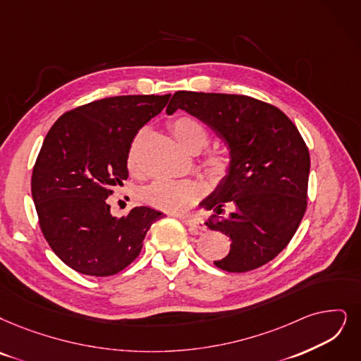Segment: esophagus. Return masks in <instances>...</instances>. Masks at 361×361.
<instances>
[{
  "instance_id": "1",
  "label": "esophagus",
  "mask_w": 361,
  "mask_h": 361,
  "mask_svg": "<svg viewBox=\"0 0 361 361\" xmlns=\"http://www.w3.org/2000/svg\"><path fill=\"white\" fill-rule=\"evenodd\" d=\"M180 221L188 226L192 233H198V231H204L206 225L203 221L195 219V218H190V216H180Z\"/></svg>"
}]
</instances>
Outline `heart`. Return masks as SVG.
<instances>
[{
  "label": "heart",
  "mask_w": 361,
  "mask_h": 361,
  "mask_svg": "<svg viewBox=\"0 0 361 361\" xmlns=\"http://www.w3.org/2000/svg\"><path fill=\"white\" fill-rule=\"evenodd\" d=\"M170 132L179 145L191 154H198L209 143L207 128L192 117H178L170 123ZM128 167L137 169V142L128 151ZM203 169L210 182L219 183L231 173V158L219 149L209 151L203 158ZM201 197V186L195 180L157 179L140 191V200L145 204L166 212H180L195 204Z\"/></svg>",
  "instance_id": "heart-1"
}]
</instances>
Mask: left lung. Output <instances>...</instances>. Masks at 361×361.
I'll list each match as a JSON object with an SVG mask.
<instances>
[{"mask_svg":"<svg viewBox=\"0 0 361 361\" xmlns=\"http://www.w3.org/2000/svg\"><path fill=\"white\" fill-rule=\"evenodd\" d=\"M183 109L207 124L229 149L231 173L201 206L206 222L231 238L229 253L214 261L246 272L272 261L295 235L307 210L310 152L284 112L243 94L176 92L166 112ZM231 204L228 219L219 214Z\"/></svg>","mask_w":361,"mask_h":361,"instance_id":"obj_1","label":"left lung"}]
</instances>
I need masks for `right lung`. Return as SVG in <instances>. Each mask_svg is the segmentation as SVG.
I'll list each match as a JSON object with an SVG mask.
<instances>
[{"instance_id": "add662e5", "label": "right lung", "mask_w": 361, "mask_h": 361, "mask_svg": "<svg viewBox=\"0 0 361 361\" xmlns=\"http://www.w3.org/2000/svg\"><path fill=\"white\" fill-rule=\"evenodd\" d=\"M170 94L94 100L65 112L49 130L32 170L39 228L51 250L77 272L114 276L139 256L163 213L147 206L115 218L108 197L128 178L127 160L140 128Z\"/></svg>"}]
</instances>
